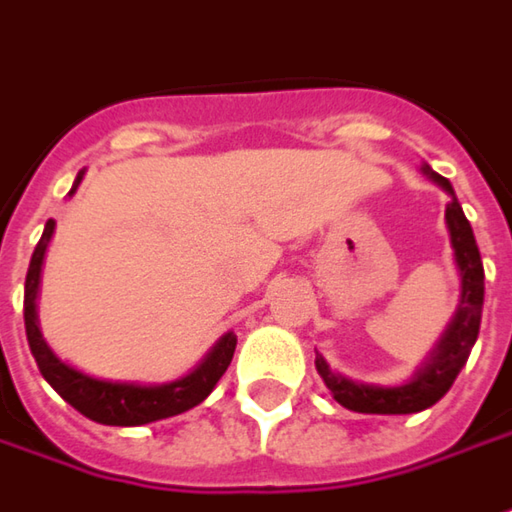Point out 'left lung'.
<instances>
[{
    "instance_id": "obj_1",
    "label": "left lung",
    "mask_w": 512,
    "mask_h": 512,
    "mask_svg": "<svg viewBox=\"0 0 512 512\" xmlns=\"http://www.w3.org/2000/svg\"><path fill=\"white\" fill-rule=\"evenodd\" d=\"M422 172L431 178L433 184L442 186L450 195L448 209H445V223H448L450 246H453V260L459 269L462 291H459V306L453 311V320L433 345L431 357L422 362L414 371V377L402 385H374V382H357L345 377L340 371H331L328 362L317 354V374L323 377L331 397L337 399L348 411L357 414H419L425 408L436 405L445 397L465 368L470 348L476 345L479 326H482V306H485V269H482V255L473 238V229L467 223L462 206L456 201V192L448 178L433 172L428 164Z\"/></svg>"
}]
</instances>
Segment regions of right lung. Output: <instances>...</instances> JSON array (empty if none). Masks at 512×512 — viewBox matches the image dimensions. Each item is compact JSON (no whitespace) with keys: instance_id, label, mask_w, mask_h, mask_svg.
<instances>
[{"instance_id":"right-lung-1","label":"right lung","mask_w":512,"mask_h":512,"mask_svg":"<svg viewBox=\"0 0 512 512\" xmlns=\"http://www.w3.org/2000/svg\"><path fill=\"white\" fill-rule=\"evenodd\" d=\"M84 169L76 175L70 195H76ZM56 221H47L42 240L36 243L33 257H30V269L25 277V331L30 354L39 365L42 377L50 382V388L59 397L73 405L79 414L93 419L98 425H121V428H135V425H150L158 419H169L201 405L203 399L212 394V388L218 385L223 371L229 368L238 337L235 331H226L218 343L209 348V354L203 357L189 374L169 382H121V379H101L93 374H84L79 368H73L70 362H64L42 337L39 328V283H42V266H45L47 246L53 238Z\"/></svg>"}]
</instances>
